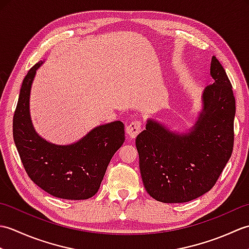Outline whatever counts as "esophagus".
I'll use <instances>...</instances> for the list:
<instances>
[{
  "mask_svg": "<svg viewBox=\"0 0 249 249\" xmlns=\"http://www.w3.org/2000/svg\"><path fill=\"white\" fill-rule=\"evenodd\" d=\"M141 126L142 123L141 121H134L126 127V131H127V135L130 137V138H136L137 135L140 133L141 130Z\"/></svg>",
  "mask_w": 249,
  "mask_h": 249,
  "instance_id": "1",
  "label": "esophagus"
}]
</instances>
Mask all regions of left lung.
Wrapping results in <instances>:
<instances>
[{"label":"left lung","mask_w":249,"mask_h":249,"mask_svg":"<svg viewBox=\"0 0 249 249\" xmlns=\"http://www.w3.org/2000/svg\"><path fill=\"white\" fill-rule=\"evenodd\" d=\"M211 76L214 81L203 91L202 111L189 133H173L149 119L136 138L143 185L160 202H188L208 193L231 157L235 98L215 56Z\"/></svg>","instance_id":"8db88e82"}]
</instances>
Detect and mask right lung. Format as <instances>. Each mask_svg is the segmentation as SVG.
<instances>
[{"label":"right lung","instance_id":"1","mask_svg":"<svg viewBox=\"0 0 249 249\" xmlns=\"http://www.w3.org/2000/svg\"><path fill=\"white\" fill-rule=\"evenodd\" d=\"M43 62L23 79L13 120V135L20 160L37 186L56 198L84 200L98 192L107 167L124 143L121 121L100 125L68 145L50 143L36 133L30 116V93L35 73Z\"/></svg>","mask_w":249,"mask_h":249}]
</instances>
